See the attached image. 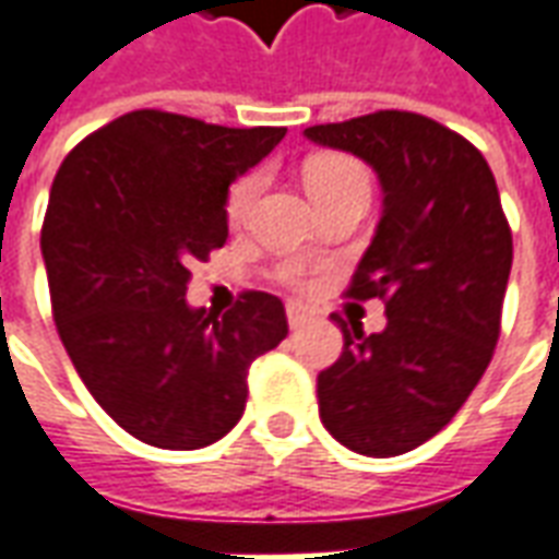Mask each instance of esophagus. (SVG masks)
Wrapping results in <instances>:
<instances>
[{
  "mask_svg": "<svg viewBox=\"0 0 559 559\" xmlns=\"http://www.w3.org/2000/svg\"><path fill=\"white\" fill-rule=\"evenodd\" d=\"M308 320V311H305L302 305L290 302L287 305V323H290V329H299Z\"/></svg>",
  "mask_w": 559,
  "mask_h": 559,
  "instance_id": "1",
  "label": "esophagus"
}]
</instances>
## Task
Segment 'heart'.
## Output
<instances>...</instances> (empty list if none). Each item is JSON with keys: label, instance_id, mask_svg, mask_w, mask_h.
Here are the masks:
<instances>
[{"label": "heart", "instance_id": "obj_1", "mask_svg": "<svg viewBox=\"0 0 559 559\" xmlns=\"http://www.w3.org/2000/svg\"><path fill=\"white\" fill-rule=\"evenodd\" d=\"M368 188V173L356 158H347V155H317L305 164V188L308 194L314 197L317 203L323 197L335 194L341 188ZM257 188H260V176L257 173H248L242 179H236L230 188V197H227V218L233 224H239L248 215V209L254 203ZM278 278L290 287H308L311 281V269L302 260H287L284 266H278Z\"/></svg>", "mask_w": 559, "mask_h": 559}]
</instances>
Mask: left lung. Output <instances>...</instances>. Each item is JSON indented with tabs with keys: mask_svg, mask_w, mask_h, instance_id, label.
Segmentation results:
<instances>
[{
	"mask_svg": "<svg viewBox=\"0 0 559 559\" xmlns=\"http://www.w3.org/2000/svg\"><path fill=\"white\" fill-rule=\"evenodd\" d=\"M305 138L371 164L383 188L347 296L386 299V329L332 314L344 350L317 377L320 419L359 455H404L443 431L491 362L512 269L500 191L479 148L428 116L380 110Z\"/></svg>",
	"mask_w": 559,
	"mask_h": 559,
	"instance_id": "8db88e82",
	"label": "left lung"
}]
</instances>
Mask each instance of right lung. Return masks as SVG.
<instances>
[{
    "mask_svg": "<svg viewBox=\"0 0 559 559\" xmlns=\"http://www.w3.org/2000/svg\"><path fill=\"white\" fill-rule=\"evenodd\" d=\"M287 128L134 110L68 152L41 254L59 338L107 416L158 449H203L242 419L248 368L287 338L278 296L191 308V263L227 242V191Z\"/></svg>",
    "mask_w": 559,
    "mask_h": 559,
    "instance_id": "1",
    "label": "right lung"
}]
</instances>
